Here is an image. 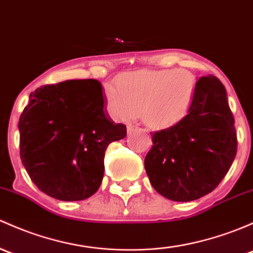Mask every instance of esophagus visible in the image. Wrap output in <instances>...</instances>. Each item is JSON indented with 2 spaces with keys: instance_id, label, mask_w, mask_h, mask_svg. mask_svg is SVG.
Returning <instances> with one entry per match:
<instances>
[{
  "instance_id": "34e87169",
  "label": "esophagus",
  "mask_w": 253,
  "mask_h": 253,
  "mask_svg": "<svg viewBox=\"0 0 253 253\" xmlns=\"http://www.w3.org/2000/svg\"><path fill=\"white\" fill-rule=\"evenodd\" d=\"M135 129H140V128L138 126H135V125H128V126H127V132H128V133H132V132L135 131Z\"/></svg>"
}]
</instances>
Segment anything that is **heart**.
I'll use <instances>...</instances> for the list:
<instances>
[{"instance_id":"heart-1","label":"heart","mask_w":253,"mask_h":253,"mask_svg":"<svg viewBox=\"0 0 253 253\" xmlns=\"http://www.w3.org/2000/svg\"><path fill=\"white\" fill-rule=\"evenodd\" d=\"M196 78L187 69L142 70L122 74L115 87L106 88V108L119 120H131L142 110L151 126H171L189 110Z\"/></svg>"}]
</instances>
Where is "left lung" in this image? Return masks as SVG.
I'll return each mask as SVG.
<instances>
[{"mask_svg": "<svg viewBox=\"0 0 253 253\" xmlns=\"http://www.w3.org/2000/svg\"><path fill=\"white\" fill-rule=\"evenodd\" d=\"M151 134L144 166L154 189L173 201H193L217 188L238 149L225 87L216 76L199 79L187 115Z\"/></svg>", "mask_w": 253, "mask_h": 253, "instance_id": "8db88e82", "label": "left lung"}]
</instances>
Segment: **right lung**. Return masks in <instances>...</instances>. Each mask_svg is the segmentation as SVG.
<instances>
[{
    "instance_id": "add662e5",
    "label": "right lung",
    "mask_w": 253,
    "mask_h": 253,
    "mask_svg": "<svg viewBox=\"0 0 253 253\" xmlns=\"http://www.w3.org/2000/svg\"><path fill=\"white\" fill-rule=\"evenodd\" d=\"M19 132L31 180L62 201L84 200L99 189L106 148L127 134L124 124L106 115L102 84L93 79L37 88L21 113Z\"/></svg>"
}]
</instances>
